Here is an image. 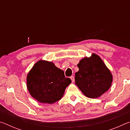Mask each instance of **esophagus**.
<instances>
[{
    "label": "esophagus",
    "instance_id": "1",
    "mask_svg": "<svg viewBox=\"0 0 130 130\" xmlns=\"http://www.w3.org/2000/svg\"><path fill=\"white\" fill-rule=\"evenodd\" d=\"M70 78L71 79V80H72V83H74V76H71L70 77Z\"/></svg>",
    "mask_w": 130,
    "mask_h": 130
}]
</instances>
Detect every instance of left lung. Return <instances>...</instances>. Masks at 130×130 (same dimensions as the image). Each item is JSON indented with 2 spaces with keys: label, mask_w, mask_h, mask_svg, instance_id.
I'll return each mask as SVG.
<instances>
[{
  "label": "left lung",
  "mask_w": 130,
  "mask_h": 130,
  "mask_svg": "<svg viewBox=\"0 0 130 130\" xmlns=\"http://www.w3.org/2000/svg\"><path fill=\"white\" fill-rule=\"evenodd\" d=\"M77 67L76 85L87 98H99L111 87L112 74L98 55L92 53L89 57H84Z\"/></svg>",
  "instance_id": "left-lung-1"
}]
</instances>
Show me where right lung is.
Returning a JSON list of instances; mask_svg holds the SVG:
<instances>
[{
    "instance_id": "right-lung-1",
    "label": "right lung",
    "mask_w": 130,
    "mask_h": 130,
    "mask_svg": "<svg viewBox=\"0 0 130 130\" xmlns=\"http://www.w3.org/2000/svg\"><path fill=\"white\" fill-rule=\"evenodd\" d=\"M26 78L30 95L39 103L50 104L60 100L72 83L53 62L43 60L35 63Z\"/></svg>"
}]
</instances>
